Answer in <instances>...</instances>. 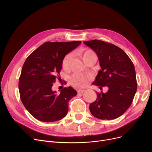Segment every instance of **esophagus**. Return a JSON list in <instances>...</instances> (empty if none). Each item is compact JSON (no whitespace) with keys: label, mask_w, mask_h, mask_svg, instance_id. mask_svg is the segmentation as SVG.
Here are the masks:
<instances>
[{"label":"esophagus","mask_w":152,"mask_h":152,"mask_svg":"<svg viewBox=\"0 0 152 152\" xmlns=\"http://www.w3.org/2000/svg\"><path fill=\"white\" fill-rule=\"evenodd\" d=\"M84 92V90H78L77 93L78 94H83Z\"/></svg>","instance_id":"34e87169"}]
</instances>
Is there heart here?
<instances>
[{
  "label": "heart",
  "instance_id": "heart-1",
  "mask_svg": "<svg viewBox=\"0 0 152 152\" xmlns=\"http://www.w3.org/2000/svg\"><path fill=\"white\" fill-rule=\"evenodd\" d=\"M83 60L87 63L91 60H97V55L91 49H84L79 52ZM72 58L71 53L67 54L64 57L62 61L63 68L65 69H68L69 68L70 62ZM91 79L89 75H81L76 74L71 77V83L73 86L77 87H83L88 84Z\"/></svg>",
  "mask_w": 152,
  "mask_h": 152
}]
</instances>
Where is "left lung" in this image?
<instances>
[{
  "label": "left lung",
  "instance_id": "8db88e82",
  "mask_svg": "<svg viewBox=\"0 0 152 152\" xmlns=\"http://www.w3.org/2000/svg\"><path fill=\"white\" fill-rule=\"evenodd\" d=\"M84 44L97 54L101 67L93 84L100 89L108 87L106 93H96V100L89 106L91 113L100 119H116L129 108L137 91L134 64L121 49L112 44L97 39Z\"/></svg>",
  "mask_w": 152,
  "mask_h": 152
}]
</instances>
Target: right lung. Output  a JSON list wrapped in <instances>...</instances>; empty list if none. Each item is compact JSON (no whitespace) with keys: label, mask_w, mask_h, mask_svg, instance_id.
Here are the masks:
<instances>
[{"label":"right lung","mask_w":152,"mask_h":152,"mask_svg":"<svg viewBox=\"0 0 152 152\" xmlns=\"http://www.w3.org/2000/svg\"><path fill=\"white\" fill-rule=\"evenodd\" d=\"M81 41L47 42L39 47L26 58L19 78L20 99L29 113L42 122H53L65 117L68 102L77 92L68 87L52 89L62 68L65 55L81 44Z\"/></svg>","instance_id":"right-lung-1"}]
</instances>
